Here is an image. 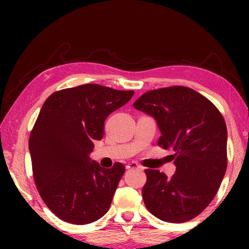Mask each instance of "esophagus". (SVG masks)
<instances>
[{"mask_svg": "<svg viewBox=\"0 0 249 249\" xmlns=\"http://www.w3.org/2000/svg\"><path fill=\"white\" fill-rule=\"evenodd\" d=\"M125 168H127L128 170L129 169H141V166H139L136 162H130L125 165Z\"/></svg>", "mask_w": 249, "mask_h": 249, "instance_id": "obj_1", "label": "esophagus"}]
</instances>
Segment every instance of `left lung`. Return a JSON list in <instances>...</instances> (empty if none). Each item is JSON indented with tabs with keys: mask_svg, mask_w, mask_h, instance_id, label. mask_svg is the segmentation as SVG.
<instances>
[{
	"mask_svg": "<svg viewBox=\"0 0 249 249\" xmlns=\"http://www.w3.org/2000/svg\"><path fill=\"white\" fill-rule=\"evenodd\" d=\"M134 107L156 120L159 146L175 151L171 178L159 170H145L147 181L142 195L146 207L165 222L194 219L212 202L227 170L222 114L206 97L183 86L149 90Z\"/></svg>",
	"mask_w": 249,
	"mask_h": 249,
	"instance_id": "left-lung-1",
	"label": "left lung"
}]
</instances>
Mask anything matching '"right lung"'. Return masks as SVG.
I'll use <instances>...</instances> for the list:
<instances>
[{
    "instance_id": "add662e5",
    "label": "right lung",
    "mask_w": 249,
    "mask_h": 249,
    "mask_svg": "<svg viewBox=\"0 0 249 249\" xmlns=\"http://www.w3.org/2000/svg\"><path fill=\"white\" fill-rule=\"evenodd\" d=\"M134 90L86 84L53 93L43 104L29 137L33 175L40 197L61 220L88 224L101 219L125 168L91 161L94 142L107 115L130 101Z\"/></svg>"
}]
</instances>
